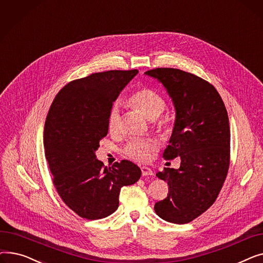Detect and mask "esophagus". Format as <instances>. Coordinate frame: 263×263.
Segmentation results:
<instances>
[{
  "label": "esophagus",
  "instance_id": "esophagus-1",
  "mask_svg": "<svg viewBox=\"0 0 263 263\" xmlns=\"http://www.w3.org/2000/svg\"><path fill=\"white\" fill-rule=\"evenodd\" d=\"M141 170H142V175H143V176H151V175L154 174L153 171H151V170H150L149 167H147V166H142Z\"/></svg>",
  "mask_w": 263,
  "mask_h": 263
}]
</instances>
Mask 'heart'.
Here are the masks:
<instances>
[{
	"instance_id": "obj_1",
	"label": "heart",
	"mask_w": 263,
	"mask_h": 263,
	"mask_svg": "<svg viewBox=\"0 0 263 263\" xmlns=\"http://www.w3.org/2000/svg\"><path fill=\"white\" fill-rule=\"evenodd\" d=\"M128 103L136 108L149 120H154L159 131H166L171 127V119L167 115L161 116L165 108V100L158 91L143 87L135 90L129 98ZM121 127L120 108L117 103L110 107L107 117V129L110 133H117ZM158 149L157 141L153 139L131 140L123 148V154L137 162L148 161Z\"/></svg>"
}]
</instances>
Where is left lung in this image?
I'll list each match as a JSON object with an SVG mask.
<instances>
[{
  "label": "left lung",
  "instance_id": "obj_1",
  "mask_svg": "<svg viewBox=\"0 0 263 263\" xmlns=\"http://www.w3.org/2000/svg\"><path fill=\"white\" fill-rule=\"evenodd\" d=\"M146 74L167 89L176 120L165 160L180 157L179 170L164 168L157 177L168 183L167 197L155 204L156 213L174 224H186L208 210L223 187L230 164L227 109L215 87L176 68H156Z\"/></svg>",
  "mask_w": 263,
  "mask_h": 263
}]
</instances>
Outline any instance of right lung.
Masks as SVG:
<instances>
[{
	"instance_id": "right-lung-1",
	"label": "right lung",
	"mask_w": 263,
	"mask_h": 263,
	"mask_svg": "<svg viewBox=\"0 0 263 263\" xmlns=\"http://www.w3.org/2000/svg\"><path fill=\"white\" fill-rule=\"evenodd\" d=\"M137 72L108 70L69 82L49 108L44 145L53 184L66 205L83 218L114 213L121 187L141 178L133 162L122 160L106 167L95 155L107 134L113 102Z\"/></svg>"
}]
</instances>
